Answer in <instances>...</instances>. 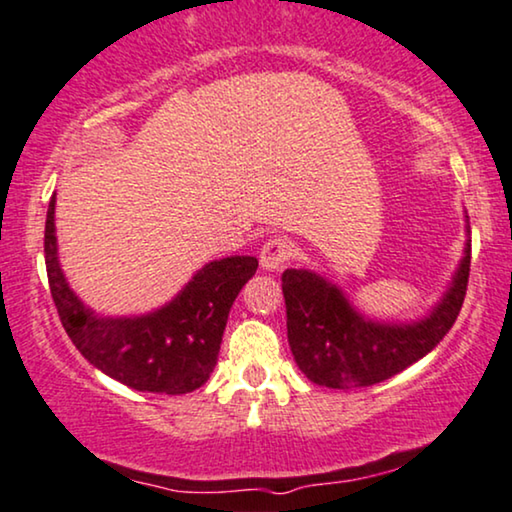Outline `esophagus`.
<instances>
[{"instance_id":"34e87169","label":"esophagus","mask_w":512,"mask_h":512,"mask_svg":"<svg viewBox=\"0 0 512 512\" xmlns=\"http://www.w3.org/2000/svg\"><path fill=\"white\" fill-rule=\"evenodd\" d=\"M292 252H295V245H292L290 238L285 236H269L267 243L260 248V264L262 269L276 271L281 269L285 262L290 260Z\"/></svg>"}]
</instances>
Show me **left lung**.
<instances>
[{"label": "left lung", "instance_id": "8db88e82", "mask_svg": "<svg viewBox=\"0 0 512 512\" xmlns=\"http://www.w3.org/2000/svg\"><path fill=\"white\" fill-rule=\"evenodd\" d=\"M470 274V243L447 295L417 323L363 318L337 285L311 271H283L288 342L299 370L313 384L360 388L391 379L442 342L459 316Z\"/></svg>", "mask_w": 512, "mask_h": 512}]
</instances>
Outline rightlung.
<instances>
[{
	"label": "right lung",
	"mask_w": 512,
	"mask_h": 512,
	"mask_svg": "<svg viewBox=\"0 0 512 512\" xmlns=\"http://www.w3.org/2000/svg\"><path fill=\"white\" fill-rule=\"evenodd\" d=\"M56 196L44 231L46 274L67 337L93 367L135 391L182 395L203 386L215 370L229 309L255 276V257H224L203 267L161 309L138 318H102L81 304L58 264Z\"/></svg>",
	"instance_id": "add662e5"
}]
</instances>
